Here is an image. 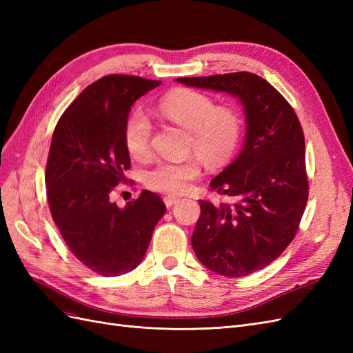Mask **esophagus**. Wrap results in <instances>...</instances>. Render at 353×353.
<instances>
[{"mask_svg":"<svg viewBox=\"0 0 353 353\" xmlns=\"http://www.w3.org/2000/svg\"><path fill=\"white\" fill-rule=\"evenodd\" d=\"M178 200H179V199H176V197H174V196H166V197L163 199L166 208H172V206L175 205V203H178Z\"/></svg>","mask_w":353,"mask_h":353,"instance_id":"obj_1","label":"esophagus"}]
</instances>
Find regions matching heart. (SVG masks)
<instances>
[{
    "label": "heart",
    "mask_w": 353,
    "mask_h": 353,
    "mask_svg": "<svg viewBox=\"0 0 353 353\" xmlns=\"http://www.w3.org/2000/svg\"><path fill=\"white\" fill-rule=\"evenodd\" d=\"M159 110L166 119L188 131V148L206 163L221 165L237 150L243 121L231 105H216L205 92L181 88L162 99ZM152 135V122L143 112L137 110L128 117L123 141L132 159L150 157ZM200 175L201 166L196 159L159 160L144 172V184L159 193L183 194Z\"/></svg>",
    "instance_id": "heart-1"
}]
</instances>
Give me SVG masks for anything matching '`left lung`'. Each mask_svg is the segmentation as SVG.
Returning <instances> with one entry per match:
<instances>
[{
  "mask_svg": "<svg viewBox=\"0 0 353 353\" xmlns=\"http://www.w3.org/2000/svg\"><path fill=\"white\" fill-rule=\"evenodd\" d=\"M188 87L225 91L243 108L245 141L234 162L212 179L227 201L200 200L191 236L194 253L223 276H244L274 262L294 239L309 183L305 137L293 108L270 82L250 72L178 78Z\"/></svg>",
  "mask_w": 353,
  "mask_h": 353,
  "instance_id": "obj_1",
  "label": "left lung"
}]
</instances>
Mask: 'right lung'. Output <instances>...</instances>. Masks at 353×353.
Segmentation results:
<instances>
[{"label": "right lung", "mask_w": 353, "mask_h": 353, "mask_svg": "<svg viewBox=\"0 0 353 353\" xmlns=\"http://www.w3.org/2000/svg\"><path fill=\"white\" fill-rule=\"evenodd\" d=\"M157 85L130 74L103 77L74 99L52 134L46 168L52 221L77 259L104 276L140 265L166 210L147 190L123 209L109 200L131 166L123 141L131 105Z\"/></svg>", "instance_id": "right-lung-1"}]
</instances>
